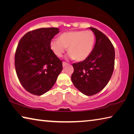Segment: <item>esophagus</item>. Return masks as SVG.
<instances>
[{
	"mask_svg": "<svg viewBox=\"0 0 134 134\" xmlns=\"http://www.w3.org/2000/svg\"><path fill=\"white\" fill-rule=\"evenodd\" d=\"M67 65H68V63H67L64 62H63V67H65Z\"/></svg>",
	"mask_w": 134,
	"mask_h": 134,
	"instance_id": "1",
	"label": "esophagus"
}]
</instances>
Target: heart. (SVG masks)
Returning a JSON list of instances; mask_svg holds the SVG:
<instances>
[{"mask_svg": "<svg viewBox=\"0 0 134 134\" xmlns=\"http://www.w3.org/2000/svg\"><path fill=\"white\" fill-rule=\"evenodd\" d=\"M94 43L95 37L92 31H70L61 34L58 40H52L50 48L56 56L61 57L68 48L70 57L81 62L91 54Z\"/></svg>", "mask_w": 134, "mask_h": 134, "instance_id": "b5f03b06", "label": "heart"}]
</instances>
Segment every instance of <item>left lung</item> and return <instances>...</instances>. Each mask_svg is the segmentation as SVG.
I'll list each match as a JSON object with an SVG mask.
<instances>
[{
	"label": "left lung",
	"mask_w": 134,
	"mask_h": 134,
	"mask_svg": "<svg viewBox=\"0 0 134 134\" xmlns=\"http://www.w3.org/2000/svg\"><path fill=\"white\" fill-rule=\"evenodd\" d=\"M96 37L91 54L81 62L73 63L71 81L74 86L86 96L102 90L110 80L114 70L115 49L109 39L94 28L90 27Z\"/></svg>",
	"instance_id": "8db88e82"
}]
</instances>
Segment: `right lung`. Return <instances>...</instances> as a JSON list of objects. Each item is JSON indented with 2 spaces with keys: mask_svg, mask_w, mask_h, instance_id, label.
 I'll list each match as a JSON object with an SVG mask.
<instances>
[{
  "mask_svg": "<svg viewBox=\"0 0 134 134\" xmlns=\"http://www.w3.org/2000/svg\"><path fill=\"white\" fill-rule=\"evenodd\" d=\"M57 28L29 31L20 40L15 55V66L20 83L26 91L41 96L50 90L63 70L60 60L50 48Z\"/></svg>",
  "mask_w": 134,
  "mask_h": 134,
  "instance_id": "add662e5",
  "label": "right lung"
}]
</instances>
